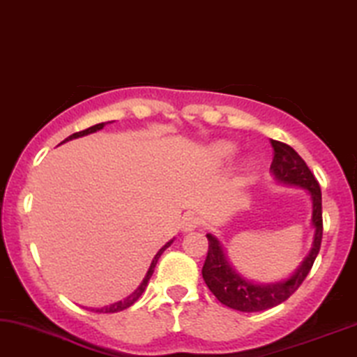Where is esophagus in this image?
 Listing matches in <instances>:
<instances>
[{
  "label": "esophagus",
  "instance_id": "34e87169",
  "mask_svg": "<svg viewBox=\"0 0 357 357\" xmlns=\"http://www.w3.org/2000/svg\"><path fill=\"white\" fill-rule=\"evenodd\" d=\"M199 223H201V220H199V217L194 215V213H184L181 227L184 231H191L194 228L199 227Z\"/></svg>",
  "mask_w": 357,
  "mask_h": 357
}]
</instances>
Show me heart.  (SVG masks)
<instances>
[{
  "label": "heart",
  "mask_w": 357,
  "mask_h": 357,
  "mask_svg": "<svg viewBox=\"0 0 357 357\" xmlns=\"http://www.w3.org/2000/svg\"><path fill=\"white\" fill-rule=\"evenodd\" d=\"M212 151L217 158H228V156L234 153V146L228 145V144H217V145H213Z\"/></svg>",
  "instance_id": "obj_1"
}]
</instances>
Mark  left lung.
Listing matches in <instances>:
<instances>
[{
    "label": "left lung",
    "mask_w": 357,
    "mask_h": 357,
    "mask_svg": "<svg viewBox=\"0 0 357 357\" xmlns=\"http://www.w3.org/2000/svg\"><path fill=\"white\" fill-rule=\"evenodd\" d=\"M274 149V158L271 163V171L281 183L294 184V186L305 188L312 196L313 213L312 223L315 227V236H313V248L307 256L297 273L289 281L269 284V286H259V284L246 281L245 278L228 264L227 256L223 255L222 245L215 236L207 234L208 250L206 261L202 266V278L207 287L217 297L223 305L240 312H261L273 308L284 301H287L310 273L315 258L320 251L321 236H323V218H321V191L320 184L315 176L308 168L305 161L301 158L292 146L282 142L271 140Z\"/></svg>",
    "instance_id": "1"
}]
</instances>
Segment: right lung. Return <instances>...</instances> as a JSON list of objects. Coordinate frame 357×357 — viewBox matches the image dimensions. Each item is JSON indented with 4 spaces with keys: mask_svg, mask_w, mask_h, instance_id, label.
Here are the masks:
<instances>
[{
    "mask_svg": "<svg viewBox=\"0 0 357 357\" xmlns=\"http://www.w3.org/2000/svg\"><path fill=\"white\" fill-rule=\"evenodd\" d=\"M106 126V122H102V123H96V126H93V127H88V129H84V130H79V132H75L73 135H70L68 139H65L63 142H66V140H71V139H76V137H83V135H88V134H93V132H96V130H101L102 127ZM63 142H61V144H63ZM173 243V240L171 241H168V243H166L163 248H161L158 253H156V256L153 258V261H151V264H150V269H149V273H146V275H145V279L144 281H142V284L139 287H137V291L134 292V294H130L129 297L127 298H123V301H121V302H116V303H112V305H107V307H102V308H93L94 312H98V313H116V312H121V310H126V308H129L130 305H134V303L139 301V297L142 296V294H144V291H145V287H146V284H149V281H150V278H151V274H153V271H155V266H156V263H158V259H160V256H161V253H163V251L168 248V246Z\"/></svg>",
    "mask_w": 357,
    "mask_h": 357,
    "instance_id": "right-lung-1",
    "label": "right lung"
}]
</instances>
